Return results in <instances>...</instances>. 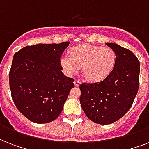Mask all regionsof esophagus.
<instances>
[{
    "mask_svg": "<svg viewBox=\"0 0 149 149\" xmlns=\"http://www.w3.org/2000/svg\"><path fill=\"white\" fill-rule=\"evenodd\" d=\"M74 84L76 86H79V84H80V81L79 79H75L74 80Z\"/></svg>",
    "mask_w": 149,
    "mask_h": 149,
    "instance_id": "esophagus-1",
    "label": "esophagus"
}]
</instances>
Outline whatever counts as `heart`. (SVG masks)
<instances>
[{"mask_svg": "<svg viewBox=\"0 0 149 149\" xmlns=\"http://www.w3.org/2000/svg\"><path fill=\"white\" fill-rule=\"evenodd\" d=\"M70 57L63 56L61 65L69 75L77 72L82 67L84 78L89 81H99L107 77L116 62L115 52L108 47L81 45L73 48Z\"/></svg>", "mask_w": 149, "mask_h": 149, "instance_id": "b5f03b06", "label": "heart"}]
</instances>
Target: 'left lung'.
<instances>
[{
	"mask_svg": "<svg viewBox=\"0 0 149 149\" xmlns=\"http://www.w3.org/2000/svg\"><path fill=\"white\" fill-rule=\"evenodd\" d=\"M116 54L110 74L97 83H82L79 101L86 117L100 125L120 119L133 104L139 87L140 63L132 51L106 43Z\"/></svg>",
	"mask_w": 149,
	"mask_h": 149,
	"instance_id": "1",
	"label": "left lung"
}]
</instances>
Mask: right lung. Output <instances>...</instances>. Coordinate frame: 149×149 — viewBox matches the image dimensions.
Wrapping results in <instances>:
<instances>
[{"instance_id":"1","label":"right lung","mask_w":149,"mask_h":149,"mask_svg":"<svg viewBox=\"0 0 149 149\" xmlns=\"http://www.w3.org/2000/svg\"><path fill=\"white\" fill-rule=\"evenodd\" d=\"M69 44L28 45L14 56L9 72L11 97L32 122L45 124L58 118L74 86V79L61 71V56Z\"/></svg>"}]
</instances>
